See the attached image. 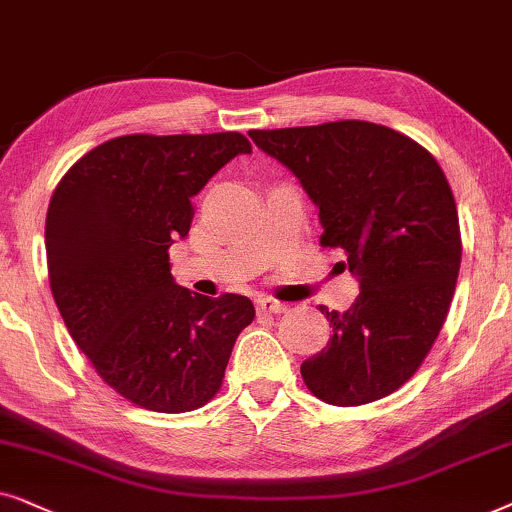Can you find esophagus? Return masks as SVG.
Wrapping results in <instances>:
<instances>
[{
  "instance_id": "esophagus-1",
  "label": "esophagus",
  "mask_w": 512,
  "mask_h": 512,
  "mask_svg": "<svg viewBox=\"0 0 512 512\" xmlns=\"http://www.w3.org/2000/svg\"><path fill=\"white\" fill-rule=\"evenodd\" d=\"M257 309L262 313H283L288 306L283 302H278V299H271V297H260L257 299Z\"/></svg>"
}]
</instances>
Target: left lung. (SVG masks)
Segmentation results:
<instances>
[{"label": "left lung", "instance_id": "obj_1", "mask_svg": "<svg viewBox=\"0 0 512 512\" xmlns=\"http://www.w3.org/2000/svg\"><path fill=\"white\" fill-rule=\"evenodd\" d=\"M318 206L320 245L342 248L360 295L320 313L332 337L302 363L323 403L353 407L398 391L431 351L461 267L454 194L433 154L370 121L250 131Z\"/></svg>", "mask_w": 512, "mask_h": 512}]
</instances>
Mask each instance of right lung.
Returning <instances> with one entry per match:
<instances>
[{
  "mask_svg": "<svg viewBox=\"0 0 512 512\" xmlns=\"http://www.w3.org/2000/svg\"><path fill=\"white\" fill-rule=\"evenodd\" d=\"M252 147L241 133L121 135L81 156L46 213L51 292L74 344L107 386L152 412L203 407L220 391L255 306L210 299L170 276L168 248L192 196Z\"/></svg>",
  "mask_w": 512,
  "mask_h": 512,
  "instance_id": "right-lung-1",
  "label": "right lung"
}]
</instances>
